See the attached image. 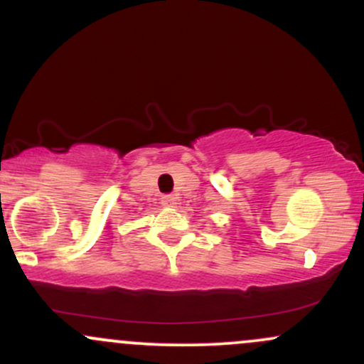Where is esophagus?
<instances>
[{"label":"esophagus","mask_w":364,"mask_h":364,"mask_svg":"<svg viewBox=\"0 0 364 364\" xmlns=\"http://www.w3.org/2000/svg\"><path fill=\"white\" fill-rule=\"evenodd\" d=\"M162 205L176 207L178 205V196L176 195H164V196H162Z\"/></svg>","instance_id":"esophagus-1"}]
</instances>
